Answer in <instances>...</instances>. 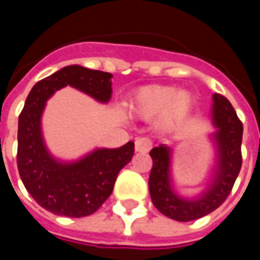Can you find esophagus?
<instances>
[{
    "label": "esophagus",
    "instance_id": "34e87169",
    "mask_svg": "<svg viewBox=\"0 0 260 260\" xmlns=\"http://www.w3.org/2000/svg\"><path fill=\"white\" fill-rule=\"evenodd\" d=\"M152 147V142L149 141L147 138H136L135 141V150L139 153H146L147 150H150Z\"/></svg>",
    "mask_w": 260,
    "mask_h": 260
}]
</instances>
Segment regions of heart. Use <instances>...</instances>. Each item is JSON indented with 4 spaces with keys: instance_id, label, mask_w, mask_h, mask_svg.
Here are the masks:
<instances>
[{
    "instance_id": "b5f03b06",
    "label": "heart",
    "mask_w": 260,
    "mask_h": 260,
    "mask_svg": "<svg viewBox=\"0 0 260 260\" xmlns=\"http://www.w3.org/2000/svg\"><path fill=\"white\" fill-rule=\"evenodd\" d=\"M191 94L186 90H175L174 86H142L128 102L131 114L143 119L158 115L161 128H171L185 117L191 107Z\"/></svg>"
}]
</instances>
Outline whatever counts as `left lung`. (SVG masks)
Wrapping results in <instances>:
<instances>
[{"label":"left lung","instance_id":"8db88e82","mask_svg":"<svg viewBox=\"0 0 260 260\" xmlns=\"http://www.w3.org/2000/svg\"><path fill=\"white\" fill-rule=\"evenodd\" d=\"M212 122L216 131L210 139L216 146V163L206 188L193 198H186L175 189L171 173V147L158 145L150 150L153 167L149 177V191L153 205L164 216L177 221H191L206 216L223 203L240 174L242 157V124L231 103L221 94H213Z\"/></svg>","mask_w":260,"mask_h":260}]
</instances>
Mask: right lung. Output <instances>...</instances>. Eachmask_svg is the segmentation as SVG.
Here are the masks:
<instances>
[{
  "label": "right lung",
  "instance_id": "obj_1",
  "mask_svg": "<svg viewBox=\"0 0 260 260\" xmlns=\"http://www.w3.org/2000/svg\"><path fill=\"white\" fill-rule=\"evenodd\" d=\"M113 75L69 65L33 86L18 122V170L31 198L48 212L67 217L93 214L113 192L119 170L129 163L135 143L117 149L100 147L74 161L54 157L46 146L42 117L47 100L65 86L110 102Z\"/></svg>",
  "mask_w": 260,
  "mask_h": 260
}]
</instances>
